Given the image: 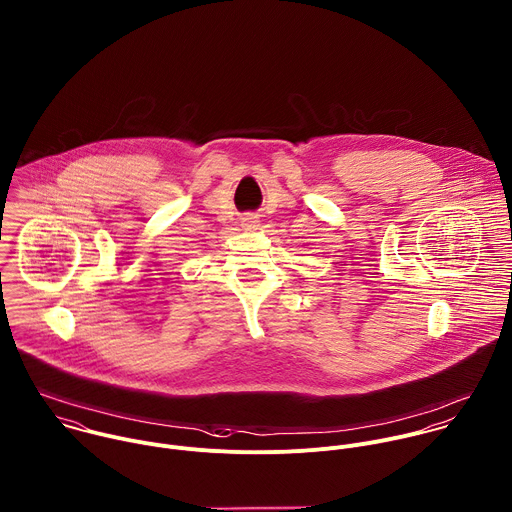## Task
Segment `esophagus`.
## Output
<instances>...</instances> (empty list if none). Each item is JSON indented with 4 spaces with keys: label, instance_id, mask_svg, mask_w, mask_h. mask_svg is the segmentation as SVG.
<instances>
[{
    "label": "esophagus",
    "instance_id": "1",
    "mask_svg": "<svg viewBox=\"0 0 512 512\" xmlns=\"http://www.w3.org/2000/svg\"><path fill=\"white\" fill-rule=\"evenodd\" d=\"M247 223H251V225H253V223H257V221H255L253 217H249V219H247Z\"/></svg>",
    "mask_w": 512,
    "mask_h": 512
}]
</instances>
